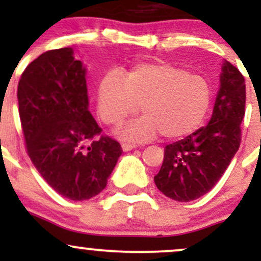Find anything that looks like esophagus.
<instances>
[{
	"label": "esophagus",
	"instance_id": "34e87169",
	"mask_svg": "<svg viewBox=\"0 0 261 261\" xmlns=\"http://www.w3.org/2000/svg\"><path fill=\"white\" fill-rule=\"evenodd\" d=\"M121 147H122V151H124V152H127V151H131V149L136 148L137 146H136V145H134V143H122Z\"/></svg>",
	"mask_w": 261,
	"mask_h": 261
}]
</instances>
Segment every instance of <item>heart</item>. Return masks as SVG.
Returning a JSON list of instances; mask_svg holds the SVG:
<instances>
[{
  "label": "heart",
  "instance_id": "heart-1",
  "mask_svg": "<svg viewBox=\"0 0 261 261\" xmlns=\"http://www.w3.org/2000/svg\"><path fill=\"white\" fill-rule=\"evenodd\" d=\"M211 100V87L203 77L157 62L134 66L126 77L108 72L98 86L97 110L104 124L119 126L141 104L143 115L122 128V139L146 142L162 134L167 140H179L201 126Z\"/></svg>",
  "mask_w": 261,
  "mask_h": 261
}]
</instances>
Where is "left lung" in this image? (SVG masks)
I'll use <instances>...</instances> for the list:
<instances>
[{
  "label": "left lung",
  "mask_w": 261,
  "mask_h": 261,
  "mask_svg": "<svg viewBox=\"0 0 261 261\" xmlns=\"http://www.w3.org/2000/svg\"><path fill=\"white\" fill-rule=\"evenodd\" d=\"M244 108V76L224 61L211 120L164 148L163 163L154 175L155 185L164 195L188 202L207 194L217 184L241 145Z\"/></svg>",
  "instance_id": "left-lung-1"
}]
</instances>
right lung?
I'll list each match as a JSON object with an SVG mask.
<instances>
[{
    "instance_id": "right-lung-1",
    "label": "right lung",
    "mask_w": 261,
    "mask_h": 261,
    "mask_svg": "<svg viewBox=\"0 0 261 261\" xmlns=\"http://www.w3.org/2000/svg\"><path fill=\"white\" fill-rule=\"evenodd\" d=\"M27 153L47 184L73 201L107 187L122 153L88 110L86 68L72 47L49 50L25 67L17 89Z\"/></svg>"
}]
</instances>
